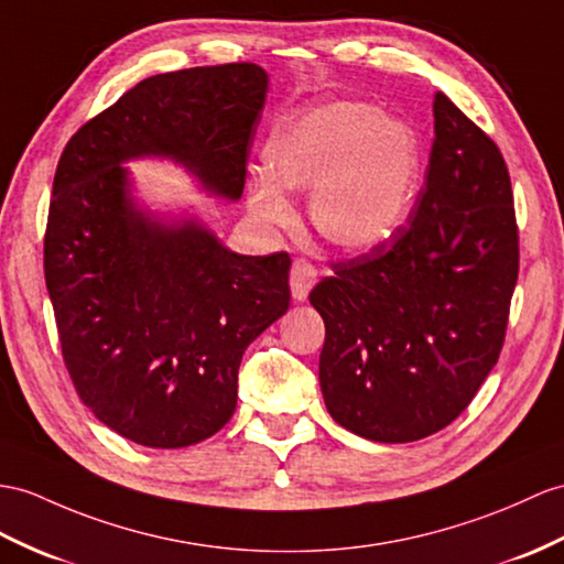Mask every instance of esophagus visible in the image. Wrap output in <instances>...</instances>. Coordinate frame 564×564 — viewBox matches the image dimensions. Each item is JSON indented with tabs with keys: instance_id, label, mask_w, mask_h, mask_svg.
I'll return each instance as SVG.
<instances>
[{
	"instance_id": "34e87169",
	"label": "esophagus",
	"mask_w": 564,
	"mask_h": 564,
	"mask_svg": "<svg viewBox=\"0 0 564 564\" xmlns=\"http://www.w3.org/2000/svg\"><path fill=\"white\" fill-rule=\"evenodd\" d=\"M315 280H318V272L308 263L306 258H296L292 263V274H290V282H292V296L296 301H306L308 292L313 290Z\"/></svg>"
}]
</instances>
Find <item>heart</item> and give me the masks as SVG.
<instances>
[{"label": "heart", "instance_id": "obj_1", "mask_svg": "<svg viewBox=\"0 0 564 564\" xmlns=\"http://www.w3.org/2000/svg\"><path fill=\"white\" fill-rule=\"evenodd\" d=\"M265 174L246 188L265 225L292 223L282 191L308 194L315 231L339 251L388 241L414 208L421 150L404 123L366 102H327L280 123L265 148Z\"/></svg>", "mask_w": 564, "mask_h": 564}]
</instances>
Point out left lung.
I'll use <instances>...</instances> for the list:
<instances>
[{
    "mask_svg": "<svg viewBox=\"0 0 564 564\" xmlns=\"http://www.w3.org/2000/svg\"><path fill=\"white\" fill-rule=\"evenodd\" d=\"M435 139L406 227L333 263L311 292L325 321L321 390L341 429L376 443L443 431L498 364L519 274L500 148L435 93Z\"/></svg>",
    "mask_w": 564,
    "mask_h": 564,
    "instance_id": "8db88e82",
    "label": "left lung"
}]
</instances>
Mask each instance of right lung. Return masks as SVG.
Returning a JSON list of instances; mask_svg holds the SVG:
<instances>
[{
    "label": "right lung",
    "instance_id": "obj_1",
    "mask_svg": "<svg viewBox=\"0 0 564 564\" xmlns=\"http://www.w3.org/2000/svg\"><path fill=\"white\" fill-rule=\"evenodd\" d=\"M265 93L251 62L150 76L59 158L45 282L62 356L80 402L139 445H196L231 419L246 347L290 308L292 258L241 256L196 219L143 213L121 162L170 158L237 200Z\"/></svg>",
    "mask_w": 564,
    "mask_h": 564
}]
</instances>
